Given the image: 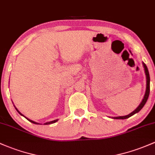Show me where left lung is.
Here are the masks:
<instances>
[{
  "instance_id": "left-lung-1",
  "label": "left lung",
  "mask_w": 155,
  "mask_h": 155,
  "mask_svg": "<svg viewBox=\"0 0 155 155\" xmlns=\"http://www.w3.org/2000/svg\"><path fill=\"white\" fill-rule=\"evenodd\" d=\"M143 65L145 73H146V93H145L144 97H143V99L142 102H141L140 104L137 106V108L135 109V110L133 111L132 112L130 113L129 114H128V115H125V116H120V117H112V118H114V119H126V118L130 117L131 116L134 115V114H136V113L139 112V111L142 109V108L143 107L144 105L146 104V101H147L148 98H149V92H150V77H149V70H148V68H147V66H146V65L144 63H143Z\"/></svg>"
}]
</instances>
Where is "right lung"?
Listing matches in <instances>:
<instances>
[{
    "mask_svg": "<svg viewBox=\"0 0 155 155\" xmlns=\"http://www.w3.org/2000/svg\"><path fill=\"white\" fill-rule=\"evenodd\" d=\"M15 109H16V110H17V111H18V113H19V114H21V115L24 116V117L25 118H26V119H27V120H29V121H30V122H31V123H32V124H38V123H36V122H35V121L31 120H29V119H28V118H27V117H25V116L24 115V114H21V112H20V111L18 110V109H17V108H16V107H15ZM58 120H54L50 121V122H48V123H46V124H44V125H49V124H54V123L57 122V121H58Z\"/></svg>",
    "mask_w": 155,
    "mask_h": 155,
    "instance_id": "obj_1",
    "label": "right lung"
}]
</instances>
